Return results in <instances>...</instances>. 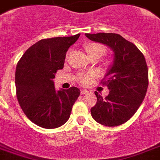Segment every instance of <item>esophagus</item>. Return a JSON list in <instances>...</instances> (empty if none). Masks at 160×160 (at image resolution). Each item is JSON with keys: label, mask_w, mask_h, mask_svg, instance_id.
Returning <instances> with one entry per match:
<instances>
[{"label": "esophagus", "mask_w": 160, "mask_h": 160, "mask_svg": "<svg viewBox=\"0 0 160 160\" xmlns=\"http://www.w3.org/2000/svg\"><path fill=\"white\" fill-rule=\"evenodd\" d=\"M88 92H89V91H88V90H85V89H82L81 90V94L82 95L88 94Z\"/></svg>", "instance_id": "34e87169"}]
</instances>
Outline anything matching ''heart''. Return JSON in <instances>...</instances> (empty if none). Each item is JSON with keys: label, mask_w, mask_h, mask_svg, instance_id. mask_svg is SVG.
<instances>
[{"label": "heart", "mask_w": 160, "mask_h": 160, "mask_svg": "<svg viewBox=\"0 0 160 160\" xmlns=\"http://www.w3.org/2000/svg\"><path fill=\"white\" fill-rule=\"evenodd\" d=\"M86 50L88 51V55H93V54H100L101 55H102L105 51V47H103L102 45L97 44V43H92V44L87 45L86 46ZM92 77H93V73L92 72H88V73L81 74L78 78L79 82L81 83H83V84H85Z\"/></svg>", "instance_id": "obj_1"}]
</instances>
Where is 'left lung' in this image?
Wrapping results in <instances>:
<instances>
[{
  "label": "left lung",
  "instance_id": "left-lung-1",
  "mask_svg": "<svg viewBox=\"0 0 160 160\" xmlns=\"http://www.w3.org/2000/svg\"><path fill=\"white\" fill-rule=\"evenodd\" d=\"M85 35L108 46L113 52V64L101 81L109 93L104 98L95 92L97 101L91 109L92 118L104 126L123 124L135 114L146 96L149 83L146 59L135 45L118 34Z\"/></svg>",
  "mask_w": 160,
  "mask_h": 160
}]
</instances>
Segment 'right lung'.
<instances>
[{
	"label": "right lung",
	"mask_w": 160,
	"mask_h": 160,
	"mask_svg": "<svg viewBox=\"0 0 160 160\" xmlns=\"http://www.w3.org/2000/svg\"><path fill=\"white\" fill-rule=\"evenodd\" d=\"M79 36L40 40L25 51L17 64V99L25 115L41 128L64 125L80 95L75 87L57 92L53 82L56 72L64 68L66 52Z\"/></svg>",
	"instance_id": "add662e5"
}]
</instances>
